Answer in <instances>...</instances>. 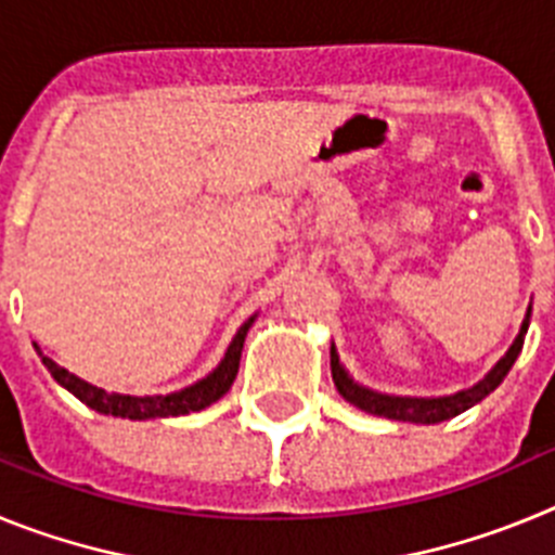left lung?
<instances>
[{"label":"left lung","mask_w":555,"mask_h":555,"mask_svg":"<svg viewBox=\"0 0 555 555\" xmlns=\"http://www.w3.org/2000/svg\"><path fill=\"white\" fill-rule=\"evenodd\" d=\"M528 322H531V308H528L526 320H522V327H519L514 345L508 347V352L500 358L498 364L487 372L483 380H478L469 389H461L455 395L448 397H395V395H380V391H372L366 386H358L347 370L338 364V352L336 347H331V372H333V384H336L338 395L345 397L347 403H352L356 409L366 411V414L386 416V420H400V423H444V420H453L461 411L473 409L475 403H480L483 397L492 395L503 377L508 375V370L517 361L519 350H522V341H526Z\"/></svg>","instance_id":"1"}]
</instances>
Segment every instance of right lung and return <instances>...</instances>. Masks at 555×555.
Listing matches in <instances>:
<instances>
[{
	"label": "right lung",
	"mask_w": 555,
	"mask_h": 555,
	"mask_svg": "<svg viewBox=\"0 0 555 555\" xmlns=\"http://www.w3.org/2000/svg\"><path fill=\"white\" fill-rule=\"evenodd\" d=\"M255 317H249L238 333L233 336L230 341L228 352H224L222 364L217 370L210 372L208 377L197 380L194 386H185L180 391H171V395H150V397H135V395H119V391H105L100 386H91L86 380H80L77 375H72L68 370L57 366L52 358L41 356L43 366L52 372L57 384L63 389H68L72 395L86 403L88 409L100 411V414H113V416H121V420H158V416H183L191 414V411H203L208 409L210 403H217L219 397H224L233 386L235 375H238V361H242V350H244V338H247V331L253 327Z\"/></svg>",
	"instance_id": "1"
}]
</instances>
